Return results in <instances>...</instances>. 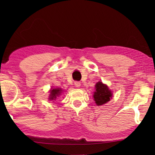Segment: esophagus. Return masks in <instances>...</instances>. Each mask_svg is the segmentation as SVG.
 Wrapping results in <instances>:
<instances>
[{
	"label": "esophagus",
	"instance_id": "esophagus-1",
	"mask_svg": "<svg viewBox=\"0 0 155 155\" xmlns=\"http://www.w3.org/2000/svg\"><path fill=\"white\" fill-rule=\"evenodd\" d=\"M74 84H75V86L77 87H80V85H81V83L78 81H75L74 82Z\"/></svg>",
	"mask_w": 155,
	"mask_h": 155
}]
</instances>
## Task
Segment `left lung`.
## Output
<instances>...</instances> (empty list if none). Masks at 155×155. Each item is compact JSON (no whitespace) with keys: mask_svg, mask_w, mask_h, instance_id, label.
<instances>
[{"mask_svg":"<svg viewBox=\"0 0 155 155\" xmlns=\"http://www.w3.org/2000/svg\"><path fill=\"white\" fill-rule=\"evenodd\" d=\"M95 87L96 91L93 97L97 105H103L110 101V99L112 97V93L106 84H103L101 82H98L95 85Z\"/></svg>","mask_w":155,"mask_h":155,"instance_id":"left-lung-1","label":"left lung"}]
</instances>
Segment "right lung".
<instances>
[{
  "label": "right lung",
  "instance_id": "right-lung-1",
  "mask_svg": "<svg viewBox=\"0 0 155 155\" xmlns=\"http://www.w3.org/2000/svg\"><path fill=\"white\" fill-rule=\"evenodd\" d=\"M61 91L62 90H61V89L60 88H55L51 90L49 99H51V100H55V99H56V97L61 94Z\"/></svg>",
  "mask_w": 155,
  "mask_h": 155
}]
</instances>
